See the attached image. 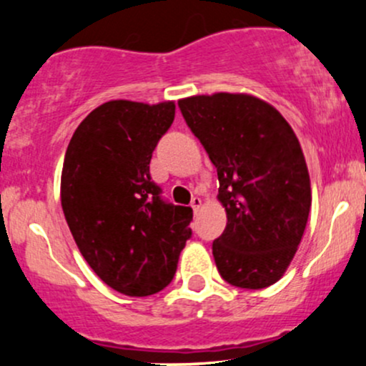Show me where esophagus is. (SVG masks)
Segmentation results:
<instances>
[{
  "label": "esophagus",
  "mask_w": 366,
  "mask_h": 366,
  "mask_svg": "<svg viewBox=\"0 0 366 366\" xmlns=\"http://www.w3.org/2000/svg\"><path fill=\"white\" fill-rule=\"evenodd\" d=\"M201 204H203V201H201V197H197V196H194L191 199V208L194 209V212H197V209L201 208Z\"/></svg>",
  "instance_id": "1"
}]
</instances>
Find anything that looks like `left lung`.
<instances>
[{
    "label": "left lung",
    "mask_w": 366,
    "mask_h": 366,
    "mask_svg": "<svg viewBox=\"0 0 366 366\" xmlns=\"http://www.w3.org/2000/svg\"><path fill=\"white\" fill-rule=\"evenodd\" d=\"M179 108L220 182L227 227L212 246L218 274L241 289L275 284L296 254L312 207L296 134L274 107L247 94L192 96Z\"/></svg>",
    "instance_id": "obj_1"
}]
</instances>
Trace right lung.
<instances>
[{
    "mask_svg": "<svg viewBox=\"0 0 366 366\" xmlns=\"http://www.w3.org/2000/svg\"><path fill=\"white\" fill-rule=\"evenodd\" d=\"M175 117L172 102H108L81 122L61 172V208L96 275L127 296L165 289L191 239L192 209L170 203L149 163Z\"/></svg>",
    "mask_w": 366,
    "mask_h": 366,
    "instance_id": "obj_1",
    "label": "right lung"
}]
</instances>
